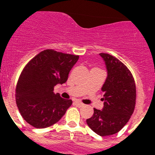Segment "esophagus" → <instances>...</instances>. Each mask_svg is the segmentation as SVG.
Here are the masks:
<instances>
[{
	"instance_id": "esophagus-1",
	"label": "esophagus",
	"mask_w": 155,
	"mask_h": 155,
	"mask_svg": "<svg viewBox=\"0 0 155 155\" xmlns=\"http://www.w3.org/2000/svg\"><path fill=\"white\" fill-rule=\"evenodd\" d=\"M74 104L76 106H78V107H81V106H83V105H84V104L82 103V102H79V101H75V102H74Z\"/></svg>"
}]
</instances>
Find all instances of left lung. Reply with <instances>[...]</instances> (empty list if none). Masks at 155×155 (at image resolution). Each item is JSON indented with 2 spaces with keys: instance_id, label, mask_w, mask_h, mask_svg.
I'll return each mask as SVG.
<instances>
[{
  "instance_id": "left-lung-1",
  "label": "left lung",
  "mask_w": 155,
  "mask_h": 155,
  "mask_svg": "<svg viewBox=\"0 0 155 155\" xmlns=\"http://www.w3.org/2000/svg\"><path fill=\"white\" fill-rule=\"evenodd\" d=\"M107 68L108 76L102 87L104 107L94 109L86 120L88 127L101 137L121 130L130 119L136 105V84L127 66L108 53H99Z\"/></svg>"
}]
</instances>
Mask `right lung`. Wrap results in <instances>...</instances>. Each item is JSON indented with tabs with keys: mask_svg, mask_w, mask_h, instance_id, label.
Returning a JSON list of instances; mask_svg holds the SVG:
<instances>
[{
	"mask_svg": "<svg viewBox=\"0 0 155 155\" xmlns=\"http://www.w3.org/2000/svg\"><path fill=\"white\" fill-rule=\"evenodd\" d=\"M79 56L53 50L40 52L25 65L15 89L18 109L25 121L35 128H46L62 118L72 105L53 92L57 84H64Z\"/></svg>",
	"mask_w": 155,
	"mask_h": 155,
	"instance_id": "obj_1",
	"label": "right lung"
}]
</instances>
